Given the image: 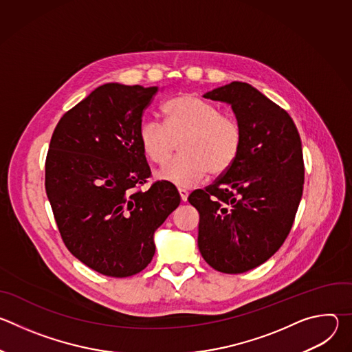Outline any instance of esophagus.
<instances>
[{"mask_svg":"<svg viewBox=\"0 0 352 352\" xmlns=\"http://www.w3.org/2000/svg\"><path fill=\"white\" fill-rule=\"evenodd\" d=\"M178 193H179V197H181L182 202H186V200H188V195H189V192H188L186 189H184V188H178Z\"/></svg>","mask_w":352,"mask_h":352,"instance_id":"esophagus-1","label":"esophagus"}]
</instances>
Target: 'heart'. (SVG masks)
I'll return each instance as SVG.
<instances>
[{
  "mask_svg": "<svg viewBox=\"0 0 352 352\" xmlns=\"http://www.w3.org/2000/svg\"><path fill=\"white\" fill-rule=\"evenodd\" d=\"M164 125L144 121L139 128V143L144 157L153 164H166L179 143L181 156L156 177L181 188H192L208 173L220 175L236 162L243 131L236 118L192 94L174 97L163 106Z\"/></svg>",
  "mask_w": 352,
  "mask_h": 352,
  "instance_id": "heart-1",
  "label": "heart"
}]
</instances>
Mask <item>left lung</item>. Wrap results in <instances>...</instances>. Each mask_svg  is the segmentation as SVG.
<instances>
[{
  "label": "left lung",
  "mask_w": 352,
  "mask_h": 352,
  "mask_svg": "<svg viewBox=\"0 0 352 352\" xmlns=\"http://www.w3.org/2000/svg\"><path fill=\"white\" fill-rule=\"evenodd\" d=\"M205 97L231 104L243 143L232 167L188 200L199 212L204 259L238 274L265 263L288 236L304 189L302 146L288 113L249 83L231 82Z\"/></svg>",
  "instance_id": "left-lung-1"
}]
</instances>
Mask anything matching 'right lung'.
<instances>
[{
  "mask_svg": "<svg viewBox=\"0 0 352 352\" xmlns=\"http://www.w3.org/2000/svg\"><path fill=\"white\" fill-rule=\"evenodd\" d=\"M157 87L106 83L58 121L45 157V192L61 238L87 267L110 277L142 272L155 255V231L179 205L152 175L139 143Z\"/></svg>",
  "mask_w": 352,
  "mask_h": 352,
  "instance_id": "1",
  "label": "right lung"
}]
</instances>
